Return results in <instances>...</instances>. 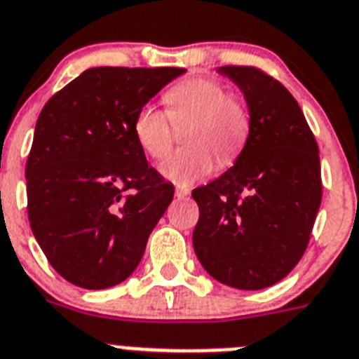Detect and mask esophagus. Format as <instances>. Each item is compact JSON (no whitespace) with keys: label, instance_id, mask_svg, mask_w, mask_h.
<instances>
[{"label":"esophagus","instance_id":"1","mask_svg":"<svg viewBox=\"0 0 359 359\" xmlns=\"http://www.w3.org/2000/svg\"><path fill=\"white\" fill-rule=\"evenodd\" d=\"M175 195L179 198H184L189 195V188H184V186H177V189H175Z\"/></svg>","mask_w":359,"mask_h":359}]
</instances>
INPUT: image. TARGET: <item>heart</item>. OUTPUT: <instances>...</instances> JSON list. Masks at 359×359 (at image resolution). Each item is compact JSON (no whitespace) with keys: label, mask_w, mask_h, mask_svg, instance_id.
<instances>
[{"label":"heart","mask_w":359,"mask_h":359,"mask_svg":"<svg viewBox=\"0 0 359 359\" xmlns=\"http://www.w3.org/2000/svg\"><path fill=\"white\" fill-rule=\"evenodd\" d=\"M165 113L144 105L133 118L137 144L153 161H162L173 146V123L189 122L184 129L186 149L162 164V175L179 186H191L212 173L213 157L230 165L248 142L252 116L248 105L228 93L215 78H186L164 93Z\"/></svg>","instance_id":"heart-1"}]
</instances>
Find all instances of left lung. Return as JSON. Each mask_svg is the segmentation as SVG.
I'll return each mask as SVG.
<instances>
[{"mask_svg": "<svg viewBox=\"0 0 359 359\" xmlns=\"http://www.w3.org/2000/svg\"><path fill=\"white\" fill-rule=\"evenodd\" d=\"M243 89L252 129L236 165L191 191L194 248L213 279L239 290L272 287L305 254L323 184L314 133L296 98L254 65H224Z\"/></svg>", "mask_w": 359, "mask_h": 359, "instance_id": "8db88e82", "label": "left lung"}]
</instances>
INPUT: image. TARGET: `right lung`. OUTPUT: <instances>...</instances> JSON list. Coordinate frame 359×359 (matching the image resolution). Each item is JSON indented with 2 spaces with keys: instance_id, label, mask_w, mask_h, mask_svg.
<instances>
[{
  "instance_id": "right-lung-1",
  "label": "right lung",
  "mask_w": 359,
  "mask_h": 359,
  "mask_svg": "<svg viewBox=\"0 0 359 359\" xmlns=\"http://www.w3.org/2000/svg\"><path fill=\"white\" fill-rule=\"evenodd\" d=\"M182 67H93L43 105L27 158V212L50 266L102 290L133 273L175 188L135 140L137 111Z\"/></svg>"
}]
</instances>
